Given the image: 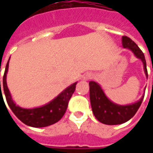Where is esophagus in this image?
<instances>
[{"label": "esophagus", "mask_w": 153, "mask_h": 153, "mask_svg": "<svg viewBox=\"0 0 153 153\" xmlns=\"http://www.w3.org/2000/svg\"><path fill=\"white\" fill-rule=\"evenodd\" d=\"M92 78H93V74L91 73L84 74L83 76H82L83 80H89L90 79H92Z\"/></svg>", "instance_id": "esophagus-1"}]
</instances>
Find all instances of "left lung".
<instances>
[{
    "label": "left lung",
    "instance_id": "8db88e82",
    "mask_svg": "<svg viewBox=\"0 0 153 153\" xmlns=\"http://www.w3.org/2000/svg\"><path fill=\"white\" fill-rule=\"evenodd\" d=\"M122 45L124 48H127L133 51L134 56L142 60L144 67V72L148 78L147 65L143 52L140 50L138 45L128 37H122ZM90 102L93 112L97 120L105 125H120L128 121L135 115L141 106L144 95L141 99L133 104L121 106L110 101L102 89L99 84L94 81L89 82Z\"/></svg>",
    "mask_w": 153,
    "mask_h": 153
}]
</instances>
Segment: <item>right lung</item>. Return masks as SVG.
I'll return each mask as SVG.
<instances>
[{"label":"right lung","mask_w":153,"mask_h":153,"mask_svg":"<svg viewBox=\"0 0 153 153\" xmlns=\"http://www.w3.org/2000/svg\"><path fill=\"white\" fill-rule=\"evenodd\" d=\"M8 67L9 60L6 64L5 73L3 76V89L5 93L6 102L8 103L10 108L11 109L13 113L18 117L19 120H20L24 124L28 126L41 128V127H46L53 125L63 117L64 114L65 113L68 107L69 101L75 90L77 82L66 88L56 98H54L52 101H51L50 102L46 105L33 109H25L17 106L12 99L6 83V74L8 71Z\"/></svg>","instance_id":"add662e5"}]
</instances>
